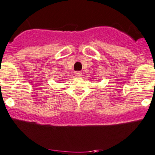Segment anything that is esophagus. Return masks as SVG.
<instances>
[{
  "label": "esophagus",
  "instance_id": "obj_1",
  "mask_svg": "<svg viewBox=\"0 0 155 155\" xmlns=\"http://www.w3.org/2000/svg\"><path fill=\"white\" fill-rule=\"evenodd\" d=\"M75 76H77V77H79V76H82V73L80 71H76L75 72Z\"/></svg>",
  "mask_w": 155,
  "mask_h": 155
}]
</instances>
